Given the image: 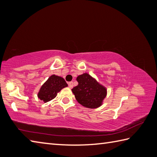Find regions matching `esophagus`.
Instances as JSON below:
<instances>
[{"instance_id": "1", "label": "esophagus", "mask_w": 157, "mask_h": 157, "mask_svg": "<svg viewBox=\"0 0 157 157\" xmlns=\"http://www.w3.org/2000/svg\"><path fill=\"white\" fill-rule=\"evenodd\" d=\"M68 84H69V88H72L73 87V82H69V83H68Z\"/></svg>"}]
</instances>
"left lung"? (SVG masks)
Wrapping results in <instances>:
<instances>
[{"label":"left lung","mask_w":157,"mask_h":157,"mask_svg":"<svg viewBox=\"0 0 157 157\" xmlns=\"http://www.w3.org/2000/svg\"><path fill=\"white\" fill-rule=\"evenodd\" d=\"M78 85L72 91L79 104L88 108L100 106L106 96V88L99 84L88 73H84L77 78Z\"/></svg>","instance_id":"obj_1"}]
</instances>
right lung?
<instances>
[{
  "label": "right lung",
  "instance_id": "add662e5",
  "mask_svg": "<svg viewBox=\"0 0 157 157\" xmlns=\"http://www.w3.org/2000/svg\"><path fill=\"white\" fill-rule=\"evenodd\" d=\"M67 86L68 84L64 78L53 75L41 86L38 97L44 102H47L55 98L57 93Z\"/></svg>",
  "mask_w": 157,
  "mask_h": 157
}]
</instances>
